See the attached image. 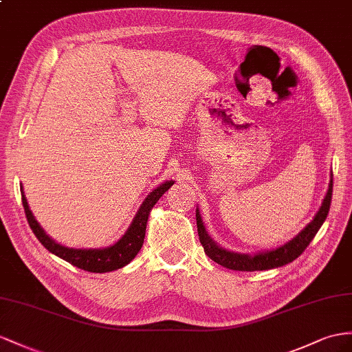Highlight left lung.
Returning <instances> with one entry per match:
<instances>
[{"label": "left lung", "instance_id": "obj_1", "mask_svg": "<svg viewBox=\"0 0 352 352\" xmlns=\"http://www.w3.org/2000/svg\"><path fill=\"white\" fill-rule=\"evenodd\" d=\"M330 183L326 197H324L322 205L320 206L318 212L315 214L314 220L306 226L299 235H296L292 241L287 244L278 247L270 251H263V253H257L254 256L242 254V253H233V251L224 250L214 242L212 238L206 233L202 217L199 210L196 208V224H197V233H199V241L204 247L205 254L208 256L215 263H219L224 267L232 270H241V272H254V270H267L284 266L287 263H292L293 260L299 257L305 248L309 245V242L317 235V232L322 226L324 220L327 219V214L331 204V193H333V174H330Z\"/></svg>", "mask_w": 352, "mask_h": 352}]
</instances>
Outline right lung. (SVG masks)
<instances>
[{
  "label": "right lung",
  "mask_w": 352,
  "mask_h": 352,
  "mask_svg": "<svg viewBox=\"0 0 352 352\" xmlns=\"http://www.w3.org/2000/svg\"><path fill=\"white\" fill-rule=\"evenodd\" d=\"M173 184H174L173 179H170V182H165L164 184L156 187L155 190H153L146 199H144L138 212L135 214L131 226L114 245H110L107 248H89V250L68 248L53 241L47 233L43 230L38 221L35 220V217L32 215L30 205L26 202L22 186H21V192H22V204L25 208L26 220L30 223V228L32 229L34 235L37 236V239L50 251L52 254L64 258L65 262L83 270H87V272L104 274V272H111V270L126 266L132 262L135 256L138 254V251L144 244V236H146V228H147L150 211L153 206H155V204L160 199L162 195H164Z\"/></svg>",
  "instance_id": "right-lung-1"
}]
</instances>
